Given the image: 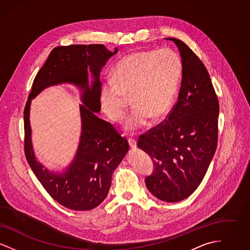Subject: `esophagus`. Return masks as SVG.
<instances>
[{"instance_id":"34e87169","label":"esophagus","mask_w":250,"mask_h":250,"mask_svg":"<svg viewBox=\"0 0 250 250\" xmlns=\"http://www.w3.org/2000/svg\"><path fill=\"white\" fill-rule=\"evenodd\" d=\"M128 143H129L131 148H136L137 147V141L133 138H128Z\"/></svg>"}]
</instances>
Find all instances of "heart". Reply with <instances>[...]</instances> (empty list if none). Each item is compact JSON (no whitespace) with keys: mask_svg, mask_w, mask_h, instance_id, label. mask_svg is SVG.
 Returning a JSON list of instances; mask_svg holds the SVG:
<instances>
[{"mask_svg":"<svg viewBox=\"0 0 250 250\" xmlns=\"http://www.w3.org/2000/svg\"><path fill=\"white\" fill-rule=\"evenodd\" d=\"M182 74L178 54L169 48L141 50L120 60L111 78L101 86L100 103L107 117L120 122L129 107H135L125 122L126 130L145 126L151 117L160 119L172 105Z\"/></svg>","mask_w":250,"mask_h":250,"instance_id":"1","label":"heart"}]
</instances>
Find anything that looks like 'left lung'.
<instances>
[{
	"instance_id": "1",
	"label": "left lung",
	"mask_w": 250,
	"mask_h": 250,
	"mask_svg": "<svg viewBox=\"0 0 250 250\" xmlns=\"http://www.w3.org/2000/svg\"><path fill=\"white\" fill-rule=\"evenodd\" d=\"M182 57L178 99L164 122L140 136L138 147L152 157L155 169L145 178L157 199L177 202L202 183L217 146L219 103L210 75L187 44L168 38Z\"/></svg>"
}]
</instances>
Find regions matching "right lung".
<instances>
[{"label": "right lung", "mask_w": 250, "mask_h": 250, "mask_svg": "<svg viewBox=\"0 0 250 250\" xmlns=\"http://www.w3.org/2000/svg\"><path fill=\"white\" fill-rule=\"evenodd\" d=\"M118 51L102 44L70 45L53 48L36 74L24 107V153L28 164L50 197L61 205L75 210H92L107 196L111 176L126 154L129 145L115 127L98 118L101 108L99 73L106 62ZM94 82L87 84V68ZM70 82L83 90L81 105L82 136L72 165L63 174H52L35 159L30 141L28 114L30 99L51 84Z\"/></svg>", "instance_id": "right-lung-1"}]
</instances>
